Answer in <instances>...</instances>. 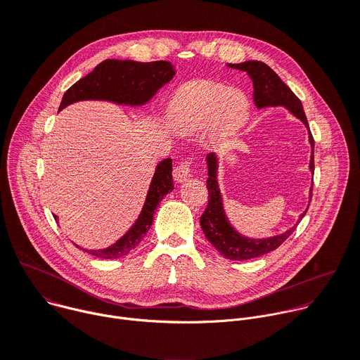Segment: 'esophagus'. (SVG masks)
<instances>
[{
  "mask_svg": "<svg viewBox=\"0 0 360 360\" xmlns=\"http://www.w3.org/2000/svg\"><path fill=\"white\" fill-rule=\"evenodd\" d=\"M192 160L186 158L178 162V165L174 168V179L178 182H184L191 178V168H192Z\"/></svg>",
  "mask_w": 360,
  "mask_h": 360,
  "instance_id": "1",
  "label": "esophagus"
}]
</instances>
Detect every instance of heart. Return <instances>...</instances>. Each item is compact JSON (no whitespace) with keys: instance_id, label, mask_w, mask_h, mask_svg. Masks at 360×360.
<instances>
[{"instance_id":"b5f03b06","label":"heart","mask_w":360,"mask_h":360,"mask_svg":"<svg viewBox=\"0 0 360 360\" xmlns=\"http://www.w3.org/2000/svg\"><path fill=\"white\" fill-rule=\"evenodd\" d=\"M248 112L246 96L215 81H199L184 89L172 101L171 125L181 132H193L212 124L215 132L236 128Z\"/></svg>"}]
</instances>
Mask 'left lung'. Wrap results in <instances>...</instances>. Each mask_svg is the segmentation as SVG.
Returning <instances> with one entry per match:
<instances>
[{
    "label": "left lung",
    "instance_id": "1",
    "mask_svg": "<svg viewBox=\"0 0 360 360\" xmlns=\"http://www.w3.org/2000/svg\"><path fill=\"white\" fill-rule=\"evenodd\" d=\"M228 67L245 71L250 77L253 82V101L258 108L265 107H276L283 105L288 108L296 118H299L306 128L309 129V124H307L302 102L300 99L292 92V89L278 77V74L268 67L265 63L261 61H246L242 64H228ZM309 141L312 146V157L309 168L314 174L315 171V161H314V136L309 129ZM207 165H208V179H207V188H208V205L207 210L200 217V228L207 236V239L212 243V246L222 255L226 259L231 261H246L253 259L262 256L265 253H269L279 248L296 229V226H292L286 232L266 238V239H250L246 236H242L238 233L231 224L228 222V218L224 211L222 205V196L218 186L217 179V171H218V158L215 153H208L207 157ZM311 198H312V189H311ZM311 203V202H309ZM307 211V210H306ZM306 211L300 215L299 219H302L306 214Z\"/></svg>",
    "mask_w": 360,
    "mask_h": 360
}]
</instances>
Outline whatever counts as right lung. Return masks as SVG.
Wrapping results in <instances>:
<instances>
[{
	"label": "right lung",
	"mask_w": 360,
	"mask_h": 360,
	"mask_svg": "<svg viewBox=\"0 0 360 360\" xmlns=\"http://www.w3.org/2000/svg\"><path fill=\"white\" fill-rule=\"evenodd\" d=\"M175 75V70L168 61L136 63L105 60L98 64L92 72L77 81L64 94L60 104V111L77 101L104 99L115 104L142 105L155 92L169 82ZM174 189L172 181V160L167 158L158 164L153 174L142 212L132 228L112 246L98 250L82 249L89 255L102 259H118L132 252L146 235L152 225L153 212L164 196ZM57 221V215H54Z\"/></svg>",
	"instance_id": "add662e5"
}]
</instances>
